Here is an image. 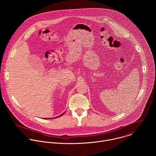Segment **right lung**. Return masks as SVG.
I'll return each instance as SVG.
<instances>
[{
    "label": "right lung",
    "mask_w": 156,
    "mask_h": 156,
    "mask_svg": "<svg viewBox=\"0 0 156 156\" xmlns=\"http://www.w3.org/2000/svg\"><path fill=\"white\" fill-rule=\"evenodd\" d=\"M62 115H63V113H62V115H60V116H57V117H58H58H60V116H62ZM49 119H52V118H49Z\"/></svg>",
    "instance_id": "obj_1"
}]
</instances>
